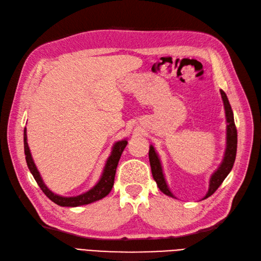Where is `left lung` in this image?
Instances as JSON below:
<instances>
[{
	"instance_id": "obj_1",
	"label": "left lung",
	"mask_w": 261,
	"mask_h": 261,
	"mask_svg": "<svg viewBox=\"0 0 261 261\" xmlns=\"http://www.w3.org/2000/svg\"><path fill=\"white\" fill-rule=\"evenodd\" d=\"M220 92H221V97H222V100H223L226 123H227V125H226V149H225V153H224L222 163L220 164L218 170L213 173L210 177L208 193L206 196L203 197V199L208 198V197H210L213 193H215L219 188V186L223 183V180L228 175V173L231 172L233 165H234V162H235L236 149H238V130H236V126L234 123L232 108H231L230 102H228V99L226 97L225 92L222 89L220 90ZM149 161H150V167H151L152 176H153V179L155 180L158 187H159V189L163 194L168 195L170 197H173V198H175V196L170 192L167 181H165L160 159H159V156H158L155 150L152 146H150V149H149Z\"/></svg>"
}]
</instances>
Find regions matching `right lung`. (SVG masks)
I'll use <instances>...</instances> for the list:
<instances>
[{
  "label": "right lung",
  "instance_id": "obj_1",
  "mask_svg": "<svg viewBox=\"0 0 261 261\" xmlns=\"http://www.w3.org/2000/svg\"><path fill=\"white\" fill-rule=\"evenodd\" d=\"M126 145H127V140L126 139L115 143V145L112 148L111 155L109 156V159L105 165L103 173H102L101 178L99 179L96 186H93L90 191L82 195H78L75 197H63L52 193L43 183V180L40 176V173H39V171L37 170L36 164L33 160V156H31V153H30V150L27 144L26 128L23 129V148H25V155H26V162L28 165V169L31 172V174L34 175L37 184L41 188V191L45 194V196L48 197L49 199H51L54 203H57L62 207H78V206H83V204H88L93 201L102 199L110 192H111L114 184V177H115L117 164H118V161H120V158L122 155V152L125 149Z\"/></svg>",
  "mask_w": 261,
  "mask_h": 261
}]
</instances>
